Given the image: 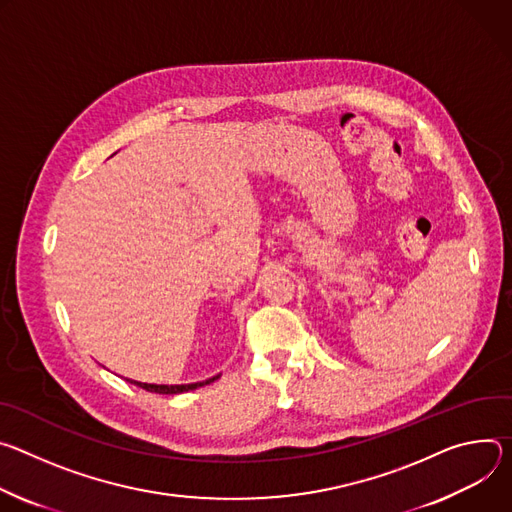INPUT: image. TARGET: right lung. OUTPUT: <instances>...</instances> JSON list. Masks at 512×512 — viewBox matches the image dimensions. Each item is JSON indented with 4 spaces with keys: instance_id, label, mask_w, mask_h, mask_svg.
<instances>
[{
    "instance_id": "add662e5",
    "label": "right lung",
    "mask_w": 512,
    "mask_h": 512,
    "mask_svg": "<svg viewBox=\"0 0 512 512\" xmlns=\"http://www.w3.org/2000/svg\"><path fill=\"white\" fill-rule=\"evenodd\" d=\"M221 374L213 376V378H207L203 382H191V384H148V382H138V380H130L132 384L148 390V392H158V394H179V392H187V390H193V388H199V386H205L213 380H217Z\"/></svg>"
}]
</instances>
